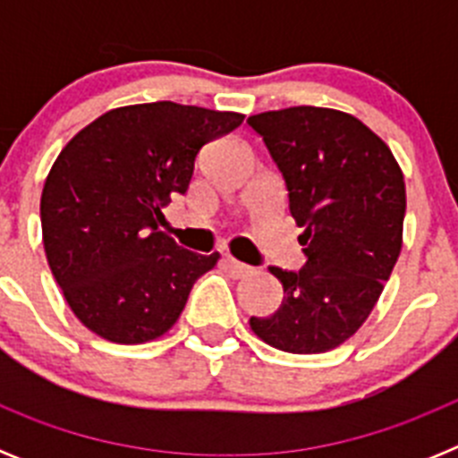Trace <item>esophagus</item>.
Instances as JSON below:
<instances>
[{"instance_id":"esophagus-1","label":"esophagus","mask_w":458,"mask_h":458,"mask_svg":"<svg viewBox=\"0 0 458 458\" xmlns=\"http://www.w3.org/2000/svg\"><path fill=\"white\" fill-rule=\"evenodd\" d=\"M225 266H226V270L233 275V277H245V275L252 273V268H250L248 264H242V261H238V259H233V257H226Z\"/></svg>"}]
</instances>
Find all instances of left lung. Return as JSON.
Instances as JSON below:
<instances>
[{
    "mask_svg": "<svg viewBox=\"0 0 458 458\" xmlns=\"http://www.w3.org/2000/svg\"><path fill=\"white\" fill-rule=\"evenodd\" d=\"M289 192L305 266H270L284 301L252 317L254 335L286 353H326L355 335L402 252L406 185L378 135L337 109H275L248 119Z\"/></svg>",
    "mask_w": 458,
    "mask_h": 458,
    "instance_id": "left-lung-1",
    "label": "left lung"
}]
</instances>
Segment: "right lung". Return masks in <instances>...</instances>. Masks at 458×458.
Wrapping results in <instances>:
<instances>
[{
  "label": "right lung",
  "mask_w": 458,
  "mask_h": 458,
  "mask_svg": "<svg viewBox=\"0 0 458 458\" xmlns=\"http://www.w3.org/2000/svg\"><path fill=\"white\" fill-rule=\"evenodd\" d=\"M242 114L169 100L112 109L72 137L40 197L43 245L72 314L98 337L141 344L179 321L220 254L179 248L157 226L185 194L204 144Z\"/></svg>",
  "instance_id": "1"
}]
</instances>
